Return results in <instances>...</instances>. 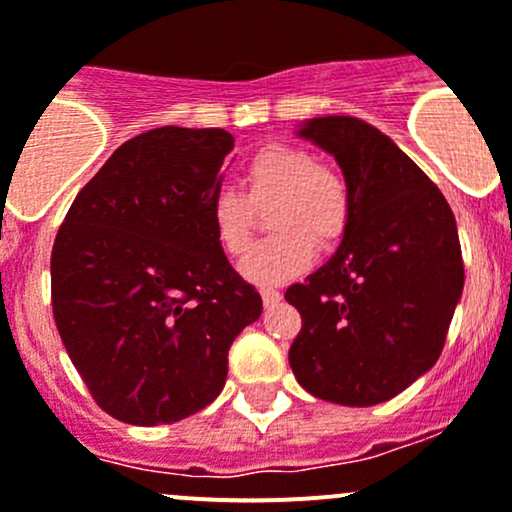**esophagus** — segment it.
<instances>
[{
  "label": "esophagus",
  "mask_w": 512,
  "mask_h": 512,
  "mask_svg": "<svg viewBox=\"0 0 512 512\" xmlns=\"http://www.w3.org/2000/svg\"><path fill=\"white\" fill-rule=\"evenodd\" d=\"M262 301H265V306H272V304H277L279 299H282V292H279V289H274V287H262Z\"/></svg>",
  "instance_id": "esophagus-1"
}]
</instances>
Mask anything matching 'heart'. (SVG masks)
<instances>
[{
	"instance_id": "heart-1",
	"label": "heart",
	"mask_w": 512,
	"mask_h": 512,
	"mask_svg": "<svg viewBox=\"0 0 512 512\" xmlns=\"http://www.w3.org/2000/svg\"><path fill=\"white\" fill-rule=\"evenodd\" d=\"M245 196L233 188H218L208 203V218L218 245L230 257L250 250L255 211L267 203L272 238L255 247L242 272L252 282L274 284L304 272L321 250L343 238L351 220V188L336 169L316 164L306 149L267 144L247 159L242 169Z\"/></svg>"
}]
</instances>
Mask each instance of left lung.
Listing matches in <instances>:
<instances>
[{"label": "left lung", "mask_w": 512, "mask_h": 512, "mask_svg": "<svg viewBox=\"0 0 512 512\" xmlns=\"http://www.w3.org/2000/svg\"><path fill=\"white\" fill-rule=\"evenodd\" d=\"M299 137L333 154L353 208L336 255L284 294L301 314L289 365L319 400L380 405L427 373L444 348L464 292L454 213L432 179L368 122L314 117Z\"/></svg>", "instance_id": "1"}]
</instances>
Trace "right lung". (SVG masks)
<instances>
[{"label": "right lung", "mask_w": 512, "mask_h": 512, "mask_svg": "<svg viewBox=\"0 0 512 512\" xmlns=\"http://www.w3.org/2000/svg\"><path fill=\"white\" fill-rule=\"evenodd\" d=\"M233 142L215 127L149 129L102 164L58 228L53 319L93 400L120 422L171 424L211 405L235 336L260 319V294L208 218Z\"/></svg>", "instance_id": "obj_1"}]
</instances>
